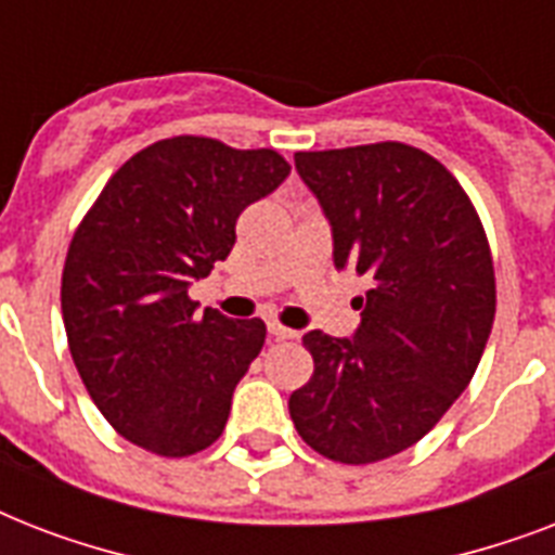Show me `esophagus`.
<instances>
[{
    "mask_svg": "<svg viewBox=\"0 0 555 555\" xmlns=\"http://www.w3.org/2000/svg\"><path fill=\"white\" fill-rule=\"evenodd\" d=\"M268 331H270V337L273 339H296L299 334L291 328H285V325H279V322H268Z\"/></svg>",
    "mask_w": 555,
    "mask_h": 555,
    "instance_id": "obj_1",
    "label": "esophagus"
}]
</instances>
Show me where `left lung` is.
I'll return each mask as SVG.
<instances>
[{"label":"left lung","instance_id":"left-lung-1","mask_svg":"<svg viewBox=\"0 0 555 555\" xmlns=\"http://www.w3.org/2000/svg\"><path fill=\"white\" fill-rule=\"evenodd\" d=\"M334 238V268L369 276L354 337L305 334L313 377L291 395L296 431L339 464L414 447L464 395L495 320L478 212L452 172L405 143L296 152Z\"/></svg>","mask_w":555,"mask_h":555}]
</instances>
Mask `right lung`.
Instances as JSON below:
<instances>
[{
  "mask_svg": "<svg viewBox=\"0 0 555 555\" xmlns=\"http://www.w3.org/2000/svg\"><path fill=\"white\" fill-rule=\"evenodd\" d=\"M291 176L273 150L169 138L129 158L82 218L63 268L74 365L103 417L155 455L216 443L264 322L198 311L190 285L235 244L244 207Z\"/></svg>",
  "mask_w": 555,
  "mask_h": 555,
  "instance_id": "add662e5",
  "label": "right lung"
}]
</instances>
